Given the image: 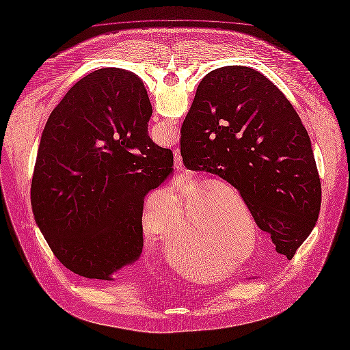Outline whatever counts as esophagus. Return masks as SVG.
Instances as JSON below:
<instances>
[{
	"mask_svg": "<svg viewBox=\"0 0 350 350\" xmlns=\"http://www.w3.org/2000/svg\"><path fill=\"white\" fill-rule=\"evenodd\" d=\"M180 166H182V158H180V155L175 154V167L179 168Z\"/></svg>",
	"mask_w": 350,
	"mask_h": 350,
	"instance_id": "esophagus-1",
	"label": "esophagus"
}]
</instances>
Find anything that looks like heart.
<instances>
[{"instance_id":"b5f03b06","label":"heart","mask_w":350,"mask_h":350,"mask_svg":"<svg viewBox=\"0 0 350 350\" xmlns=\"http://www.w3.org/2000/svg\"><path fill=\"white\" fill-rule=\"evenodd\" d=\"M230 205L246 213L245 204L233 189L221 188L215 193H206L202 185H188L161 204L159 211L154 205L148 206L142 216V228L150 239L167 247L176 239L178 228L185 237L202 234L200 237H209L211 253L226 260L236 257L242 249L239 239L233 237L232 229L220 228L217 222L228 219ZM176 220L178 227L174 225Z\"/></svg>"}]
</instances>
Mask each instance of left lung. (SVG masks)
Masks as SVG:
<instances>
[{"mask_svg":"<svg viewBox=\"0 0 350 350\" xmlns=\"http://www.w3.org/2000/svg\"><path fill=\"white\" fill-rule=\"evenodd\" d=\"M184 166L232 184L276 252L294 257L317 221L321 184L311 139L286 96L243 66L205 75L182 125Z\"/></svg>","mask_w":350,"mask_h":350,"instance_id":"1","label":"left lung"}]
</instances>
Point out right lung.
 <instances>
[{"mask_svg":"<svg viewBox=\"0 0 350 350\" xmlns=\"http://www.w3.org/2000/svg\"><path fill=\"white\" fill-rule=\"evenodd\" d=\"M144 83L121 68L79 80L50 114L31 182L34 219L55 257L75 274L114 280L144 247L148 191L174 157L148 137Z\"/></svg>","mask_w":350,"mask_h":350,"instance_id":"obj_1","label":"right lung"}]
</instances>
